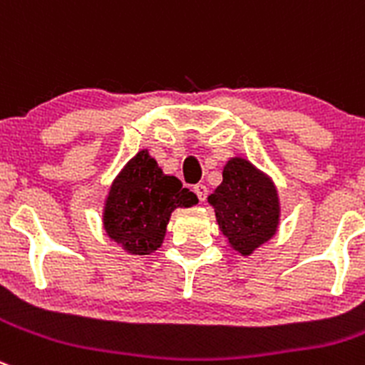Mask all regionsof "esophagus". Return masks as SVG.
Instances as JSON below:
<instances>
[{"label": "esophagus", "instance_id": "1", "mask_svg": "<svg viewBox=\"0 0 365 365\" xmlns=\"http://www.w3.org/2000/svg\"><path fill=\"white\" fill-rule=\"evenodd\" d=\"M194 192H196V196H198L200 202H205L207 196H209V189H207L203 183H198V185H194Z\"/></svg>", "mask_w": 365, "mask_h": 365}]
</instances>
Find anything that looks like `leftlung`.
<instances>
[{
	"mask_svg": "<svg viewBox=\"0 0 365 365\" xmlns=\"http://www.w3.org/2000/svg\"><path fill=\"white\" fill-rule=\"evenodd\" d=\"M220 229L234 250L248 255L270 240L279 223L277 190L250 162L232 158L223 169V182L209 196Z\"/></svg>",
	"mask_w": 365,
	"mask_h": 365,
	"instance_id": "left-lung-1",
	"label": "left lung"
}]
</instances>
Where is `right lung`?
Wrapping results in <instances>:
<instances>
[{
  "label": "right lung",
  "instance_id": "obj_1",
  "mask_svg": "<svg viewBox=\"0 0 365 365\" xmlns=\"http://www.w3.org/2000/svg\"><path fill=\"white\" fill-rule=\"evenodd\" d=\"M198 203L175 176H165L148 151H140L118 175L106 202L104 227L131 254L156 250L176 207Z\"/></svg>",
  "mask_w": 365,
  "mask_h": 365
}]
</instances>
